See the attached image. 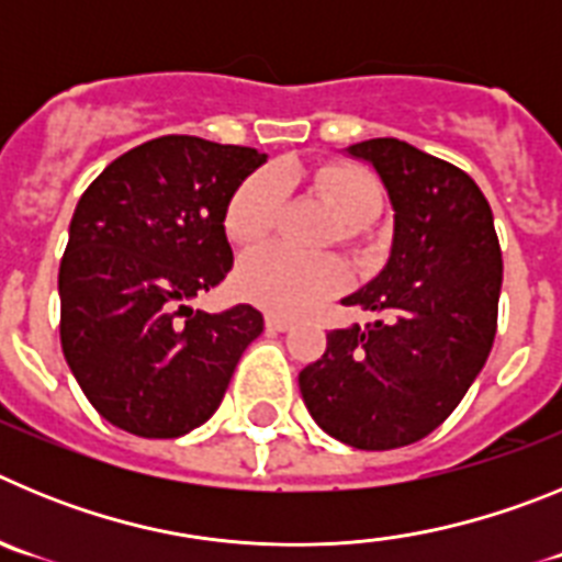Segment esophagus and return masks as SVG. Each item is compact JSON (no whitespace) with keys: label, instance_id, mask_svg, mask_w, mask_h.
Instances as JSON below:
<instances>
[{"label":"esophagus","instance_id":"34e87169","mask_svg":"<svg viewBox=\"0 0 562 562\" xmlns=\"http://www.w3.org/2000/svg\"><path fill=\"white\" fill-rule=\"evenodd\" d=\"M265 324H267V329H270V331H286V329H292V321H290V317L276 315V312H267Z\"/></svg>","mask_w":562,"mask_h":562}]
</instances>
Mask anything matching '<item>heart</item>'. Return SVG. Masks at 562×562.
<instances>
[{"label":"heart","instance_id":"heart-1","mask_svg":"<svg viewBox=\"0 0 562 562\" xmlns=\"http://www.w3.org/2000/svg\"><path fill=\"white\" fill-rule=\"evenodd\" d=\"M315 188L337 220L342 222V238H355L376 220L382 205L380 186L366 168L335 166L312 173ZM281 211V182L272 171L250 173L233 191L225 211V231L236 245H256L276 227ZM238 292L252 304L284 315L312 310L326 297L349 286V270L337 256H297L284 247H258L241 258L236 272Z\"/></svg>","mask_w":562,"mask_h":562}]
</instances>
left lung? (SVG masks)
<instances>
[{"instance_id":"left-lung-1","label":"left lung","mask_w":562,"mask_h":562,"mask_svg":"<svg viewBox=\"0 0 562 562\" xmlns=\"http://www.w3.org/2000/svg\"><path fill=\"white\" fill-rule=\"evenodd\" d=\"M394 205L385 270L342 297L376 317L335 329L297 385L312 419L357 450H394L448 419L484 369L504 278L490 202L473 177L396 137L349 146Z\"/></svg>"}]
</instances>
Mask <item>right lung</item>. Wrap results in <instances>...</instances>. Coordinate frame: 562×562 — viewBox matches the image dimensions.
I'll return each instance as SVG.
<instances>
[{
    "instance_id": "right-lung-1",
    "label": "right lung",
    "mask_w": 562,
    "mask_h": 562,
    "mask_svg": "<svg viewBox=\"0 0 562 562\" xmlns=\"http://www.w3.org/2000/svg\"><path fill=\"white\" fill-rule=\"evenodd\" d=\"M267 154L166 134L98 173L58 270L61 349L92 408L143 439L200 428L265 317L188 306L233 267L225 211Z\"/></svg>"
}]
</instances>
